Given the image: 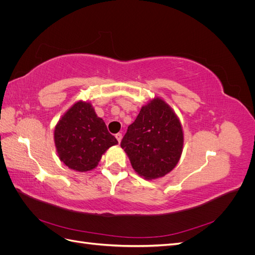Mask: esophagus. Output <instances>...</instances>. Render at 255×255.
Instances as JSON below:
<instances>
[{
	"label": "esophagus",
	"instance_id": "obj_1",
	"mask_svg": "<svg viewBox=\"0 0 255 255\" xmlns=\"http://www.w3.org/2000/svg\"><path fill=\"white\" fill-rule=\"evenodd\" d=\"M116 139H117L118 142L120 143V141H121V139H122V134H121V133L116 134Z\"/></svg>",
	"mask_w": 255,
	"mask_h": 255
}]
</instances>
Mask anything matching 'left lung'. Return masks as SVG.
<instances>
[{
    "mask_svg": "<svg viewBox=\"0 0 255 255\" xmlns=\"http://www.w3.org/2000/svg\"><path fill=\"white\" fill-rule=\"evenodd\" d=\"M120 144L138 174L157 179L170 172L181 157V123L170 107L156 98L142 106Z\"/></svg>",
    "mask_w": 255,
    "mask_h": 255,
    "instance_id": "1",
    "label": "left lung"
}]
</instances>
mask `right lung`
Masks as SVG:
<instances>
[{
    "label": "right lung",
    "instance_id": "obj_1",
    "mask_svg": "<svg viewBox=\"0 0 255 255\" xmlns=\"http://www.w3.org/2000/svg\"><path fill=\"white\" fill-rule=\"evenodd\" d=\"M58 156L75 171L94 169L110 146L118 141L90 103L78 102L58 121L54 132Z\"/></svg>",
    "mask_w": 255,
    "mask_h": 255
}]
</instances>
